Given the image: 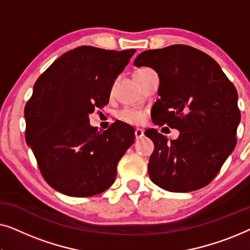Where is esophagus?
<instances>
[{
  "label": "esophagus",
  "instance_id": "1",
  "mask_svg": "<svg viewBox=\"0 0 250 250\" xmlns=\"http://www.w3.org/2000/svg\"><path fill=\"white\" fill-rule=\"evenodd\" d=\"M134 134H135V139L139 140V139H142L143 136H145V132H143V129H141V128H135Z\"/></svg>",
  "mask_w": 250,
  "mask_h": 250
}]
</instances>
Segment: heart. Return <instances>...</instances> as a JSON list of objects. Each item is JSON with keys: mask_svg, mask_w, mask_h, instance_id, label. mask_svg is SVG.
<instances>
[{"mask_svg": "<svg viewBox=\"0 0 250 250\" xmlns=\"http://www.w3.org/2000/svg\"><path fill=\"white\" fill-rule=\"evenodd\" d=\"M150 68H141V69L136 70L134 74L143 73V71L148 70ZM118 119H121L122 122L127 123L131 125H140L145 122L146 119V111L141 110V109H135V108H123L117 112Z\"/></svg>", "mask_w": 250, "mask_h": 250, "instance_id": "1", "label": "heart"}]
</instances>
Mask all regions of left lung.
Segmentation results:
<instances>
[{
    "label": "left lung",
    "instance_id": "1",
    "mask_svg": "<svg viewBox=\"0 0 250 250\" xmlns=\"http://www.w3.org/2000/svg\"><path fill=\"white\" fill-rule=\"evenodd\" d=\"M134 64L158 73L160 99L152 122L180 131L170 142L156 129L146 131L155 143L150 179L170 192L206 187L237 145L240 110L234 85L213 58L183 44L145 51Z\"/></svg>",
    "mask_w": 250,
    "mask_h": 250
}]
</instances>
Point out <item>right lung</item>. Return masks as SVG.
Masks as SVG:
<instances>
[{"label":"right lung","instance_id":"right-lung-1","mask_svg":"<svg viewBox=\"0 0 250 250\" xmlns=\"http://www.w3.org/2000/svg\"><path fill=\"white\" fill-rule=\"evenodd\" d=\"M136 50L80 46L58 58L34 85L25 107L26 142L47 184L70 197H91L115 182L135 140L115 123L99 132L88 115L108 104L112 84Z\"/></svg>","mask_w":250,"mask_h":250}]
</instances>
